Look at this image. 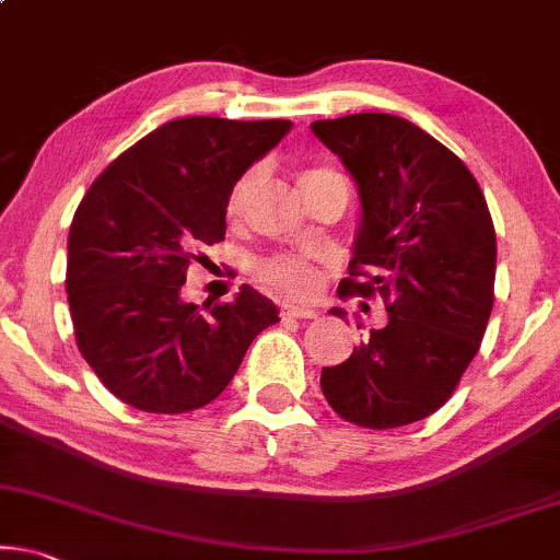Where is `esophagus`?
<instances>
[{"label":"esophagus","mask_w":560,"mask_h":560,"mask_svg":"<svg viewBox=\"0 0 560 560\" xmlns=\"http://www.w3.org/2000/svg\"><path fill=\"white\" fill-rule=\"evenodd\" d=\"M281 317L284 319H312V317H317V312L310 307H284L281 310Z\"/></svg>","instance_id":"1"}]
</instances>
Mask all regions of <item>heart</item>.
Masks as SVG:
<instances>
[{
	"mask_svg": "<svg viewBox=\"0 0 560 560\" xmlns=\"http://www.w3.org/2000/svg\"><path fill=\"white\" fill-rule=\"evenodd\" d=\"M338 176L330 168H310L302 174V186L315 184L319 178ZM258 178V168H248L245 174L233 184V189L228 194V214L230 218H237L243 212L245 199L253 189ZM258 279L264 281L266 287H271L273 292L294 302L312 300L319 292V284H323V271L315 260L307 256H296V253H276V256H268L258 264Z\"/></svg>",
	"mask_w": 560,
	"mask_h": 560,
	"instance_id": "b5f03b06",
	"label": "heart"
}]
</instances>
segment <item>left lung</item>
<instances>
[{
  "instance_id": "8db88e82",
  "label": "left lung",
  "mask_w": 560,
  "mask_h": 560,
  "mask_svg": "<svg viewBox=\"0 0 560 560\" xmlns=\"http://www.w3.org/2000/svg\"><path fill=\"white\" fill-rule=\"evenodd\" d=\"M312 132L340 155L361 197L340 300H378L389 312L350 358L323 369V394L358 428L424 420L453 397L494 307L487 199L466 163L405 117L361 112L317 119Z\"/></svg>"
}]
</instances>
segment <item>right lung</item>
<instances>
[{
    "label": "right lung",
    "instance_id": "1",
    "mask_svg": "<svg viewBox=\"0 0 560 560\" xmlns=\"http://www.w3.org/2000/svg\"><path fill=\"white\" fill-rule=\"evenodd\" d=\"M289 119L182 117L117 155L81 199L66 292L77 346L125 405L184 415L218 399L279 310L248 284L205 312L182 300L197 248L225 237L228 194Z\"/></svg>",
    "mask_w": 560,
    "mask_h": 560
}]
</instances>
